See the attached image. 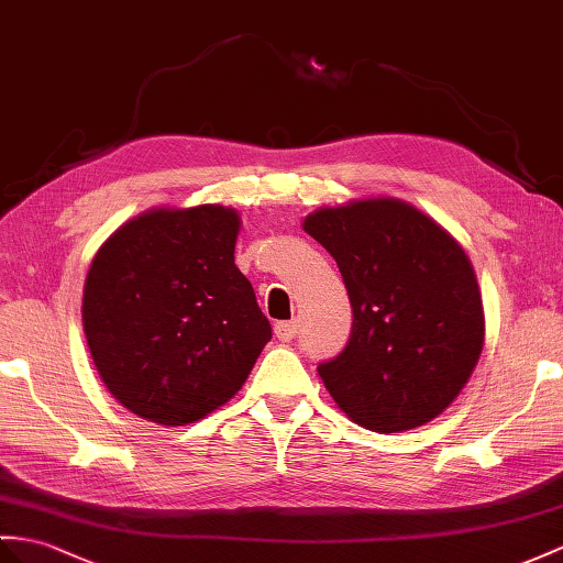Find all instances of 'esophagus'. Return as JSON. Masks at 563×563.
Here are the masks:
<instances>
[{"label":"esophagus","instance_id":"esophagus-1","mask_svg":"<svg viewBox=\"0 0 563 563\" xmlns=\"http://www.w3.org/2000/svg\"><path fill=\"white\" fill-rule=\"evenodd\" d=\"M274 334H277L279 341H291L298 334V324L296 322H277L274 324Z\"/></svg>","mask_w":563,"mask_h":563}]
</instances>
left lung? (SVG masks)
<instances>
[{"label":"left lung","mask_w":563,"mask_h":563,"mask_svg":"<svg viewBox=\"0 0 563 563\" xmlns=\"http://www.w3.org/2000/svg\"><path fill=\"white\" fill-rule=\"evenodd\" d=\"M353 308L346 349L318 365L336 406L373 432L430 422L473 375L485 312L468 255L413 205L375 198L306 217Z\"/></svg>","instance_id":"left-lung-1"}]
</instances>
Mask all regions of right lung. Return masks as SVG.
Masks as SVG:
<instances>
[{"instance_id": "right-lung-1", "label": "right lung", "mask_w": 563, "mask_h": 563, "mask_svg": "<svg viewBox=\"0 0 563 563\" xmlns=\"http://www.w3.org/2000/svg\"><path fill=\"white\" fill-rule=\"evenodd\" d=\"M241 217L222 205L150 210L92 257L84 332L114 399L159 424L227 404L272 339L234 263Z\"/></svg>"}]
</instances>
